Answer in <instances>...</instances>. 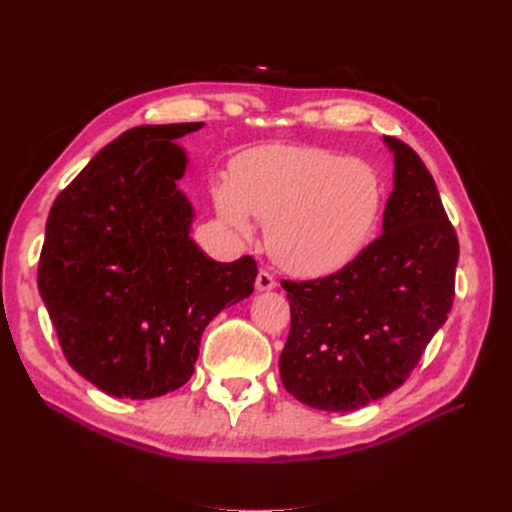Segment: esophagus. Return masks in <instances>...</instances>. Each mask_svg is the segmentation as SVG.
<instances>
[{"label": "esophagus", "instance_id": "34e87169", "mask_svg": "<svg viewBox=\"0 0 512 512\" xmlns=\"http://www.w3.org/2000/svg\"><path fill=\"white\" fill-rule=\"evenodd\" d=\"M273 288H275V277L271 273H267V271H260L256 275V290L258 292H269Z\"/></svg>", "mask_w": 512, "mask_h": 512}]
</instances>
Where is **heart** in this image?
Instances as JSON below:
<instances>
[{"mask_svg": "<svg viewBox=\"0 0 512 512\" xmlns=\"http://www.w3.org/2000/svg\"><path fill=\"white\" fill-rule=\"evenodd\" d=\"M220 222L252 235L265 226L271 258L301 277L344 269L365 247L384 205V183L365 160L320 147L267 145L232 160L230 179L213 185Z\"/></svg>", "mask_w": 512, "mask_h": 512, "instance_id": "b5f03b06", "label": "heart"}]
</instances>
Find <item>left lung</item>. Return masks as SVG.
I'll list each match as a JSON object with an SVG mask.
<instances>
[{
	"label": "left lung",
	"mask_w": 512,
	"mask_h": 512,
	"mask_svg": "<svg viewBox=\"0 0 512 512\" xmlns=\"http://www.w3.org/2000/svg\"><path fill=\"white\" fill-rule=\"evenodd\" d=\"M382 141L393 153L382 235L342 271L282 282V384L324 412L359 410L399 389L453 307L459 243L436 181L406 143Z\"/></svg>",
	"instance_id": "obj_1"
}]
</instances>
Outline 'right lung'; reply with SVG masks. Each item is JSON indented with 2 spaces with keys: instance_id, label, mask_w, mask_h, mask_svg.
Masks as SVG:
<instances>
[{
  "instance_id": "1",
  "label": "right lung",
  "mask_w": 512,
  "mask_h": 512,
  "mask_svg": "<svg viewBox=\"0 0 512 512\" xmlns=\"http://www.w3.org/2000/svg\"><path fill=\"white\" fill-rule=\"evenodd\" d=\"M205 123L123 132L57 196L38 290L72 369L113 397L153 399L194 374L207 324L247 299L256 262L211 260L190 237L175 141Z\"/></svg>"
}]
</instances>
